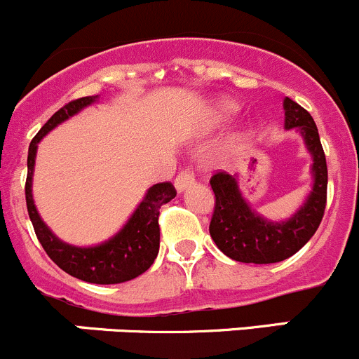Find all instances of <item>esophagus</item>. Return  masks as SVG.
Wrapping results in <instances>:
<instances>
[{
    "label": "esophagus",
    "mask_w": 359,
    "mask_h": 359,
    "mask_svg": "<svg viewBox=\"0 0 359 359\" xmlns=\"http://www.w3.org/2000/svg\"><path fill=\"white\" fill-rule=\"evenodd\" d=\"M191 184H194V173L191 172L189 168L182 170V172H180L175 179L177 191H179V193H182V191L186 189V187H189Z\"/></svg>",
    "instance_id": "1"
}]
</instances>
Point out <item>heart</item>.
I'll list each match as a JSON object with an SVG mask.
<instances>
[{
    "label": "heart",
    "mask_w": 359,
    "mask_h": 359,
    "mask_svg": "<svg viewBox=\"0 0 359 359\" xmlns=\"http://www.w3.org/2000/svg\"><path fill=\"white\" fill-rule=\"evenodd\" d=\"M236 109H238L236 104H234L233 100H227V99L219 100V102L215 104V107H213V111H215V114L219 116V118H226V116H231Z\"/></svg>",
    "instance_id": "b5f03b06"
}]
</instances>
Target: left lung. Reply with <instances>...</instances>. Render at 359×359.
<instances>
[{
    "label": "left lung",
    "instance_id": "8db88e82",
    "mask_svg": "<svg viewBox=\"0 0 359 359\" xmlns=\"http://www.w3.org/2000/svg\"><path fill=\"white\" fill-rule=\"evenodd\" d=\"M285 128H297L313 156V189L304 205L283 222H271L250 208L241 196L236 175L217 172L210 179L215 208L210 236L222 253L245 264H274L299 252L313 238L327 206L328 170L320 133L313 116L302 106L285 99Z\"/></svg>",
    "mask_w": 359,
    "mask_h": 359
}]
</instances>
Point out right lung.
Here are the masks:
<instances>
[{"instance_id":"add662e5","label":"right lung","mask_w":359,"mask_h":359,"mask_svg":"<svg viewBox=\"0 0 359 359\" xmlns=\"http://www.w3.org/2000/svg\"><path fill=\"white\" fill-rule=\"evenodd\" d=\"M99 95L81 97L71 100L60 107L45 125L41 126L34 139L29 144L27 154V179H25V203H27L29 219H31L34 233L39 243L45 248L46 255L62 271L86 283L114 285L130 281L140 276L153 266L159 250V208L165 203L173 200L177 194L172 182H159L149 187L144 200L137 206L133 215L123 229L111 240L97 245V247H74L64 243L48 229L39 217L32 200V173H34V159L38 151V142L62 121L78 114L86 106L93 104Z\"/></svg>"}]
</instances>
